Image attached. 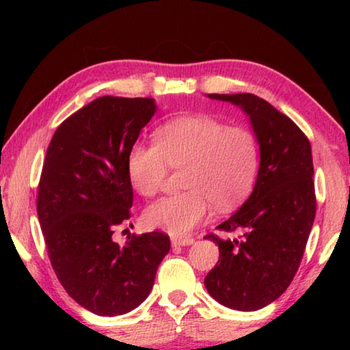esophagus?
Instances as JSON below:
<instances>
[{"instance_id":"esophagus-1","label":"esophagus","mask_w":350,"mask_h":350,"mask_svg":"<svg viewBox=\"0 0 350 350\" xmlns=\"http://www.w3.org/2000/svg\"><path fill=\"white\" fill-rule=\"evenodd\" d=\"M171 244L174 247H180V245H191L194 244L193 238H182V236H173L171 238Z\"/></svg>"}]
</instances>
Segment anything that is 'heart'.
I'll use <instances>...</instances> for the list:
<instances>
[{
	"instance_id": "obj_1",
	"label": "heart",
	"mask_w": 350,
	"mask_h": 350,
	"mask_svg": "<svg viewBox=\"0 0 350 350\" xmlns=\"http://www.w3.org/2000/svg\"><path fill=\"white\" fill-rule=\"evenodd\" d=\"M259 140L253 129L227 125L206 116L177 117L154 131V144L137 142L126 159L128 176L142 196L152 198L171 170H182L187 188L162 198L145 211V221L171 234H185L204 221L210 204L230 210L256 179Z\"/></svg>"
}]
</instances>
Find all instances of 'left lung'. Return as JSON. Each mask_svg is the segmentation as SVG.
<instances>
[{
    "mask_svg": "<svg viewBox=\"0 0 350 350\" xmlns=\"http://www.w3.org/2000/svg\"><path fill=\"white\" fill-rule=\"evenodd\" d=\"M239 105L258 135L260 165L247 202L217 225L233 238H205L219 247V260L205 276L217 303L252 312L286 292L299 269L317 213L312 148L307 135L286 114L254 94H210Z\"/></svg>",
    "mask_w": 350,
    "mask_h": 350,
    "instance_id": "8db88e82",
    "label": "left lung"
}]
</instances>
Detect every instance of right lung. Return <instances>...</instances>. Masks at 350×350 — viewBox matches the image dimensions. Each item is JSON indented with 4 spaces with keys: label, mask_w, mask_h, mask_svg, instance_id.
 <instances>
[{
    "label": "right lung",
    "mask_w": 350,
    "mask_h": 350,
    "mask_svg": "<svg viewBox=\"0 0 350 350\" xmlns=\"http://www.w3.org/2000/svg\"><path fill=\"white\" fill-rule=\"evenodd\" d=\"M154 111L152 98L98 97L57 128L46 151L37 213L47 256L70 298L100 317L144 303L170 252L163 232L112 239L131 217L128 152Z\"/></svg>",
    "instance_id": "1"
}]
</instances>
